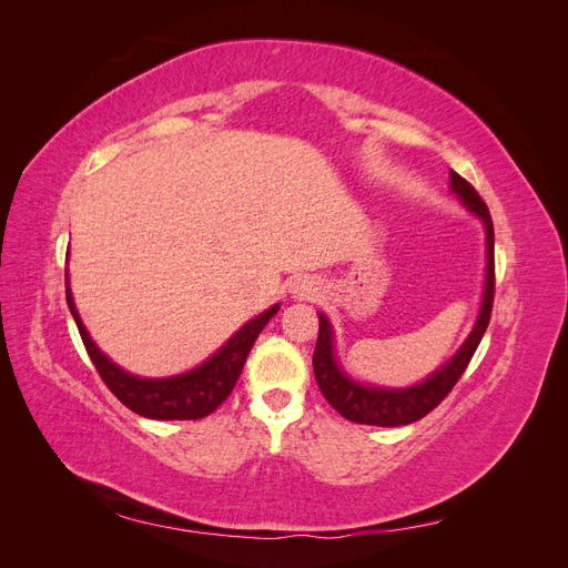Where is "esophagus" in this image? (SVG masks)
Listing matches in <instances>:
<instances>
[{
    "mask_svg": "<svg viewBox=\"0 0 568 568\" xmlns=\"http://www.w3.org/2000/svg\"><path fill=\"white\" fill-rule=\"evenodd\" d=\"M291 291H294V296H298V298H315L322 291V286H320V282H315L311 277H303V280H296L294 284H291Z\"/></svg>",
    "mask_w": 568,
    "mask_h": 568,
    "instance_id": "obj_1",
    "label": "esophagus"
}]
</instances>
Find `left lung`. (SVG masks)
I'll return each instance as SVG.
<instances>
[{
  "label": "left lung",
  "mask_w": 568,
  "mask_h": 568,
  "mask_svg": "<svg viewBox=\"0 0 568 568\" xmlns=\"http://www.w3.org/2000/svg\"><path fill=\"white\" fill-rule=\"evenodd\" d=\"M453 180V192L464 201V205L471 213H476L486 225V239H488V274H486V294L484 303H480V315L476 320L474 332L469 334L467 343L459 348V353L450 359L448 365L438 369L432 379L415 388L405 390H388V388H367L351 382L346 374H343L334 363V348H332V326L326 322L324 315H320V334H317V346L313 355V367H315V379L326 398L341 417L355 424H369V426H405L426 417L428 412L436 409L453 386L459 382V376L471 363V357L478 348L480 338H484L490 313H493V298H495V232H493V220L488 213V205L484 199L478 196L476 189L450 170Z\"/></svg>",
  "instance_id": "obj_1"
}]
</instances>
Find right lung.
<instances>
[{
  "mask_svg": "<svg viewBox=\"0 0 568 568\" xmlns=\"http://www.w3.org/2000/svg\"><path fill=\"white\" fill-rule=\"evenodd\" d=\"M68 284V282H65ZM65 301L71 313L75 317L78 332L82 336L84 348L97 367L101 382L109 386V390L115 398L130 407L132 412L149 419H201L209 417L222 403L227 400V395L234 390L239 374L244 369L246 357L253 348V343L265 329V324L280 311V305H272L267 313L257 315L248 324H244L225 346H222L209 363L201 367L173 376V379H136V376L125 374L118 369L111 359L101 353L90 334L84 332V326L78 317V311L73 305L71 288L65 286Z\"/></svg>",
  "mask_w": 568,
  "mask_h": 568,
  "instance_id": "1",
  "label": "right lung"
}]
</instances>
